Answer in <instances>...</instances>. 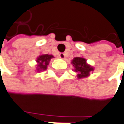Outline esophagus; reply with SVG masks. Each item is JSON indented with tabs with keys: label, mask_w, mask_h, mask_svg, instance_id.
I'll use <instances>...</instances> for the list:
<instances>
[{
	"label": "esophagus",
	"mask_w": 124,
	"mask_h": 124,
	"mask_svg": "<svg viewBox=\"0 0 124 124\" xmlns=\"http://www.w3.org/2000/svg\"><path fill=\"white\" fill-rule=\"evenodd\" d=\"M59 57H60V58H61V59H64V58L66 57L65 54H64V53H61L59 55Z\"/></svg>",
	"instance_id": "esophagus-1"
}]
</instances>
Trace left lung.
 I'll return each instance as SVG.
<instances>
[{
  "mask_svg": "<svg viewBox=\"0 0 124 124\" xmlns=\"http://www.w3.org/2000/svg\"><path fill=\"white\" fill-rule=\"evenodd\" d=\"M71 63L75 68V71L78 72V78H84L89 75V72L93 71V69L90 65L86 64V60L83 57H75Z\"/></svg>",
  "mask_w": 124,
  "mask_h": 124,
  "instance_id": "1",
  "label": "left lung"
}]
</instances>
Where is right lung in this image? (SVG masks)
Here are the masks:
<instances>
[{
	"instance_id": "add662e5",
	"label": "right lung",
	"mask_w": 124,
	"mask_h": 124,
	"mask_svg": "<svg viewBox=\"0 0 124 124\" xmlns=\"http://www.w3.org/2000/svg\"><path fill=\"white\" fill-rule=\"evenodd\" d=\"M52 57H53V56L50 55H43L39 56L36 60L38 62L37 70L42 71V70H46L47 69V64H49V62Z\"/></svg>"
}]
</instances>
